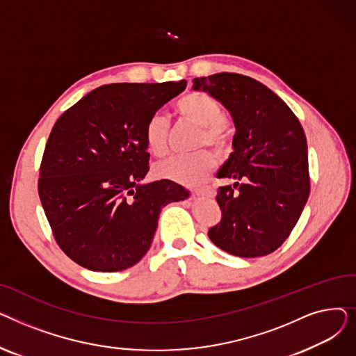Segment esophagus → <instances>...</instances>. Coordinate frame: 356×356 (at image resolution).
<instances>
[{"instance_id":"obj_1","label":"esophagus","mask_w":356,"mask_h":356,"mask_svg":"<svg viewBox=\"0 0 356 356\" xmlns=\"http://www.w3.org/2000/svg\"><path fill=\"white\" fill-rule=\"evenodd\" d=\"M195 193H196L197 196H204V197H213V196H215L213 189L209 188V186H203V188L195 189Z\"/></svg>"}]
</instances>
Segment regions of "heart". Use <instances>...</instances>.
<instances>
[{
    "label": "heart",
    "instance_id": "b5f03b06",
    "mask_svg": "<svg viewBox=\"0 0 356 356\" xmlns=\"http://www.w3.org/2000/svg\"><path fill=\"white\" fill-rule=\"evenodd\" d=\"M176 109L184 118L203 128L202 143L223 148L231 138V125L223 118L220 104L208 93L192 92L183 97ZM144 140L148 152L161 157L168 149V121L157 112L148 118L144 128ZM216 164V157L209 149L193 154L172 156L154 165V175L160 179L183 184H193L207 176Z\"/></svg>",
    "mask_w": 356,
    "mask_h": 356
}]
</instances>
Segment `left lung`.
<instances>
[{
  "label": "left lung",
  "mask_w": 356,
  "mask_h": 356,
  "mask_svg": "<svg viewBox=\"0 0 356 356\" xmlns=\"http://www.w3.org/2000/svg\"><path fill=\"white\" fill-rule=\"evenodd\" d=\"M234 120V152L219 172L222 219L208 232L228 254L254 258L274 252L289 238L310 193L307 143L287 104L261 82L238 73L195 78Z\"/></svg>",
  "instance_id": "obj_1"
}]
</instances>
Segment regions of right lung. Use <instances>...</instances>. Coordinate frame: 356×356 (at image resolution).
I'll list each match as a JSON object with an SVG mask.
<instances>
[{"label":"right lung","instance_id":"add662e5","mask_svg":"<svg viewBox=\"0 0 356 356\" xmlns=\"http://www.w3.org/2000/svg\"><path fill=\"white\" fill-rule=\"evenodd\" d=\"M186 81L111 83L89 92L56 121L40 165L39 196L53 236L74 263L102 273L133 267L152 245L163 207L189 196L148 173V118Z\"/></svg>","mask_w":356,"mask_h":356}]
</instances>
